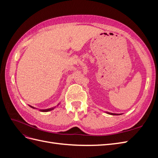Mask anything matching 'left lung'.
<instances>
[{
    "label": "left lung",
    "mask_w": 158,
    "mask_h": 158,
    "mask_svg": "<svg viewBox=\"0 0 158 158\" xmlns=\"http://www.w3.org/2000/svg\"><path fill=\"white\" fill-rule=\"evenodd\" d=\"M107 113L109 114H112V115H119V114H116V113H109V112H107Z\"/></svg>",
    "instance_id": "left-lung-1"
}]
</instances>
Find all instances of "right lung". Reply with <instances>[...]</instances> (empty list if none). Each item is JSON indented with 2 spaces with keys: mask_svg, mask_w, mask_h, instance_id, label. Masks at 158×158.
I'll list each match as a JSON object with an SVG mask.
<instances>
[{
  "mask_svg": "<svg viewBox=\"0 0 158 158\" xmlns=\"http://www.w3.org/2000/svg\"><path fill=\"white\" fill-rule=\"evenodd\" d=\"M30 107H32V108H34V107H31V106H30ZM55 108V107H52V108H49V109H40V111H42V112H47V111H51V110L54 109Z\"/></svg>",
  "mask_w": 158,
  "mask_h": 158,
  "instance_id": "add662e5",
  "label": "right lung"
}]
</instances>
